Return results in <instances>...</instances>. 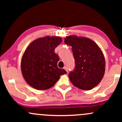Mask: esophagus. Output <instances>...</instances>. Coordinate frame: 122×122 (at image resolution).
<instances>
[{
  "label": "esophagus",
  "instance_id": "34e87169",
  "mask_svg": "<svg viewBox=\"0 0 122 122\" xmlns=\"http://www.w3.org/2000/svg\"><path fill=\"white\" fill-rule=\"evenodd\" d=\"M64 69H65L66 71V72H67V73H68V68H67V67H66V66H65V67H64Z\"/></svg>",
  "mask_w": 122,
  "mask_h": 122
}]
</instances>
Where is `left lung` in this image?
Wrapping results in <instances>:
<instances>
[{
	"instance_id": "8db88e82",
	"label": "left lung",
	"mask_w": 122,
	"mask_h": 122,
	"mask_svg": "<svg viewBox=\"0 0 122 122\" xmlns=\"http://www.w3.org/2000/svg\"><path fill=\"white\" fill-rule=\"evenodd\" d=\"M64 42L72 46L75 68L69 73L70 81L76 87L91 90L100 83L104 75L106 61L99 46L88 38L70 36Z\"/></svg>"
}]
</instances>
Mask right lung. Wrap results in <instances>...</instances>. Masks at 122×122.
Here are the masks:
<instances>
[{
	"instance_id": "right-lung-1",
	"label": "right lung",
	"mask_w": 122,
	"mask_h": 122,
	"mask_svg": "<svg viewBox=\"0 0 122 122\" xmlns=\"http://www.w3.org/2000/svg\"><path fill=\"white\" fill-rule=\"evenodd\" d=\"M62 42L60 37L46 36L33 41L25 50L20 63L25 81L38 90L49 89L56 83L60 76L66 73L57 66L59 61L54 49Z\"/></svg>"
}]
</instances>
